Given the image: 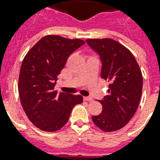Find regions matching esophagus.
<instances>
[{"label": "esophagus", "instance_id": "34e87169", "mask_svg": "<svg viewBox=\"0 0 160 160\" xmlns=\"http://www.w3.org/2000/svg\"><path fill=\"white\" fill-rule=\"evenodd\" d=\"M84 100L89 101V102H91V101H92V98L91 97H84Z\"/></svg>", "mask_w": 160, "mask_h": 160}]
</instances>
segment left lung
I'll return each mask as SVG.
<instances>
[{
  "instance_id": "8db88e82",
  "label": "left lung",
  "mask_w": 160,
  "mask_h": 160,
  "mask_svg": "<svg viewBox=\"0 0 160 160\" xmlns=\"http://www.w3.org/2000/svg\"><path fill=\"white\" fill-rule=\"evenodd\" d=\"M99 56L101 78L110 82L108 95L99 100L103 111L92 117L94 124L105 132L123 128L134 117L142 92V74L132 53L111 38L87 39Z\"/></svg>"
}]
</instances>
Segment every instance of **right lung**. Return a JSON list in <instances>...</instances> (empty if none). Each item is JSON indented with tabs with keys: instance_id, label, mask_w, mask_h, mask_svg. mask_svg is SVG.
<instances>
[{
	"instance_id": "add662e5",
	"label": "right lung",
	"mask_w": 160,
	"mask_h": 160,
	"mask_svg": "<svg viewBox=\"0 0 160 160\" xmlns=\"http://www.w3.org/2000/svg\"><path fill=\"white\" fill-rule=\"evenodd\" d=\"M85 43L83 40L60 36L43 37L23 60L19 78L21 104L30 121L47 132L62 128L73 108L83 98L54 90L57 75L69 56Z\"/></svg>"
}]
</instances>
